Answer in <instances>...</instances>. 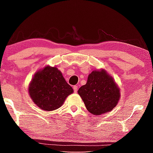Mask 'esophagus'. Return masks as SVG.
I'll return each mask as SVG.
<instances>
[{
    "label": "esophagus",
    "mask_w": 153,
    "mask_h": 153,
    "mask_svg": "<svg viewBox=\"0 0 153 153\" xmlns=\"http://www.w3.org/2000/svg\"><path fill=\"white\" fill-rule=\"evenodd\" d=\"M73 88H74V92H77V88H78V87H77V86H74Z\"/></svg>",
    "instance_id": "esophagus-1"
}]
</instances>
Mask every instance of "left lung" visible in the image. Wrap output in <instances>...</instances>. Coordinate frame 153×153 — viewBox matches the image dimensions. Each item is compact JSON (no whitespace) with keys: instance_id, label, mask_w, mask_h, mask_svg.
<instances>
[{"instance_id":"obj_1","label":"left lung","mask_w":153,"mask_h":153,"mask_svg":"<svg viewBox=\"0 0 153 153\" xmlns=\"http://www.w3.org/2000/svg\"><path fill=\"white\" fill-rule=\"evenodd\" d=\"M87 110L94 115L111 111L120 97V89L105 70L93 71L87 83L78 90Z\"/></svg>"}]
</instances>
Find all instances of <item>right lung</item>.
<instances>
[{"label":"right lung","instance_id":"add662e5","mask_svg":"<svg viewBox=\"0 0 153 153\" xmlns=\"http://www.w3.org/2000/svg\"><path fill=\"white\" fill-rule=\"evenodd\" d=\"M74 90L55 67L47 66L37 72L29 86L30 96L45 111H53L63 105Z\"/></svg>","mask_w":153,"mask_h":153}]
</instances>
